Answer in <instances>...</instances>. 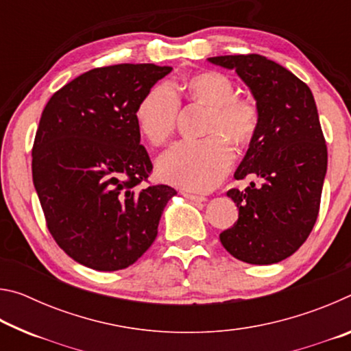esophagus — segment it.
Wrapping results in <instances>:
<instances>
[{
  "instance_id": "esophagus-1",
  "label": "esophagus",
  "mask_w": 351,
  "mask_h": 351,
  "mask_svg": "<svg viewBox=\"0 0 351 351\" xmlns=\"http://www.w3.org/2000/svg\"><path fill=\"white\" fill-rule=\"evenodd\" d=\"M182 197H186L190 201H195V203H203L207 198L203 197V195H195V193H189V192H182Z\"/></svg>"
}]
</instances>
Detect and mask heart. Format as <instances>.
<instances>
[{
    "label": "heart",
    "mask_w": 351,
    "mask_h": 351,
    "mask_svg": "<svg viewBox=\"0 0 351 351\" xmlns=\"http://www.w3.org/2000/svg\"><path fill=\"white\" fill-rule=\"evenodd\" d=\"M175 85L159 83L148 90L136 110L142 136L161 145L173 134L181 112ZM190 102L209 108L203 141H181L158 159L156 171L165 182L206 192L217 186L234 161L229 142L237 147L251 142L258 127V106L249 96L235 93L228 75L217 71L195 74L182 83Z\"/></svg>",
    "instance_id": "1"
}]
</instances>
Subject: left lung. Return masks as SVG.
Returning <instances> with one entry per match:
<instances>
[{"label": "left lung", "instance_id": "8db88e82", "mask_svg": "<svg viewBox=\"0 0 351 351\" xmlns=\"http://www.w3.org/2000/svg\"><path fill=\"white\" fill-rule=\"evenodd\" d=\"M207 60L234 69L258 106L257 132L234 176L254 175L260 184L229 190L239 219L219 240L246 263H278L304 245L317 219L328 154L316 102L306 83L263 56Z\"/></svg>", "mask_w": 351, "mask_h": 351}]
</instances>
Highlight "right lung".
I'll use <instances>...</instances> for the list:
<instances>
[{"instance_id": "add662e5", "label": "right lung", "mask_w": 351, "mask_h": 351, "mask_svg": "<svg viewBox=\"0 0 351 351\" xmlns=\"http://www.w3.org/2000/svg\"><path fill=\"white\" fill-rule=\"evenodd\" d=\"M170 71L153 63L91 69L58 90L41 112L34 186L51 235L77 263L128 268L156 239L176 190L139 187L153 165L141 145L136 110Z\"/></svg>"}]
</instances>
